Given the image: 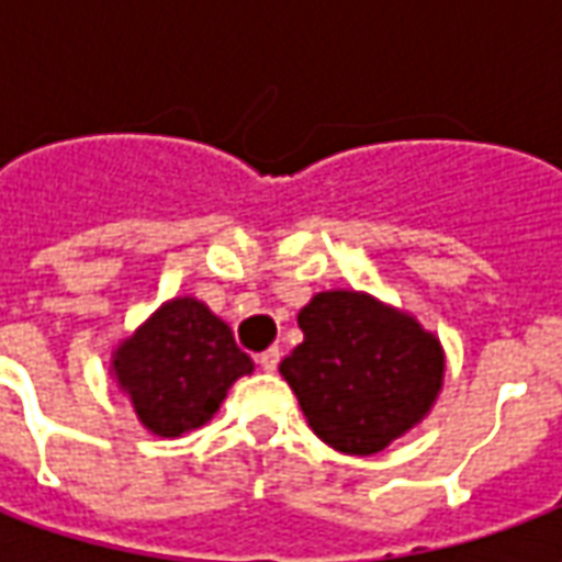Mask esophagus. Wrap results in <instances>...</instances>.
I'll use <instances>...</instances> for the list:
<instances>
[{"mask_svg": "<svg viewBox=\"0 0 562 562\" xmlns=\"http://www.w3.org/2000/svg\"><path fill=\"white\" fill-rule=\"evenodd\" d=\"M258 364H261V370H277V364H280V346H270V349L258 355Z\"/></svg>", "mask_w": 562, "mask_h": 562, "instance_id": "esophagus-1", "label": "esophagus"}]
</instances>
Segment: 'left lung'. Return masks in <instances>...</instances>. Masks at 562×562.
Instances as JSON below:
<instances>
[{"instance_id": "obj_1", "label": "left lung", "mask_w": 562, "mask_h": 562, "mask_svg": "<svg viewBox=\"0 0 562 562\" xmlns=\"http://www.w3.org/2000/svg\"><path fill=\"white\" fill-rule=\"evenodd\" d=\"M304 342L280 373L322 442L376 454L430 413L446 355L409 313L364 292H318L297 313Z\"/></svg>"}]
</instances>
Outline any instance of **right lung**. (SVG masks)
<instances>
[{
	"instance_id": "add662e5",
	"label": "right lung",
	"mask_w": 562,
	"mask_h": 562,
	"mask_svg": "<svg viewBox=\"0 0 562 562\" xmlns=\"http://www.w3.org/2000/svg\"><path fill=\"white\" fill-rule=\"evenodd\" d=\"M252 358L195 297L161 304L111 355V373L149 434L173 439L207 424Z\"/></svg>"
}]
</instances>
